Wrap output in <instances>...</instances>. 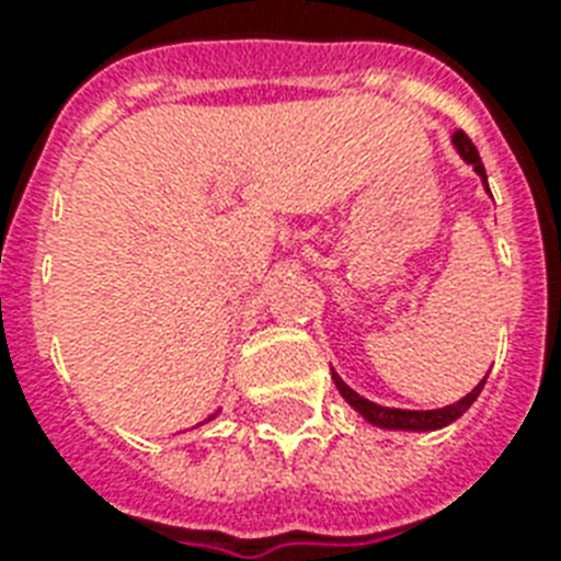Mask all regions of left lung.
<instances>
[{
    "label": "left lung",
    "instance_id": "left-lung-1",
    "mask_svg": "<svg viewBox=\"0 0 561 561\" xmlns=\"http://www.w3.org/2000/svg\"><path fill=\"white\" fill-rule=\"evenodd\" d=\"M454 148H457V153H460L462 160L469 162L471 169L478 171L480 180H483V186H486L489 192V183H486V169H483V162H480V153L478 148L471 145V139L462 130H457V134L451 136ZM332 378L334 383H337V390H341V396L346 401H350L352 408L358 410L360 416L367 419V422H373L375 427H387V431H439V427L451 425V422H457V419L466 413V410L474 404V399L480 396V390H483V383H486V378L474 387V390L469 392V396H462L460 401H454V404H448V408H436V410H401V408H381V404H375V401L364 399V396H358V392L352 390L350 383L343 381L341 375L334 373L332 369Z\"/></svg>",
    "mask_w": 561,
    "mask_h": 561
}]
</instances>
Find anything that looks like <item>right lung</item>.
<instances>
[{
	"mask_svg": "<svg viewBox=\"0 0 561 561\" xmlns=\"http://www.w3.org/2000/svg\"><path fill=\"white\" fill-rule=\"evenodd\" d=\"M209 419H215V416H209Z\"/></svg>",
	"mask_w": 561,
	"mask_h": 561,
	"instance_id": "add662e5",
	"label": "right lung"
}]
</instances>
